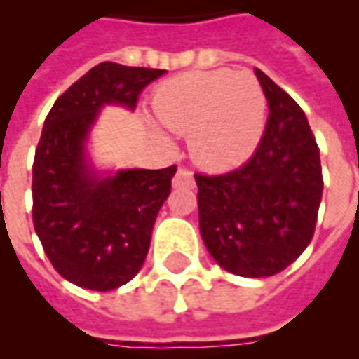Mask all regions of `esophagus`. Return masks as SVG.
<instances>
[{
    "label": "esophagus",
    "mask_w": 359,
    "mask_h": 359,
    "mask_svg": "<svg viewBox=\"0 0 359 359\" xmlns=\"http://www.w3.org/2000/svg\"><path fill=\"white\" fill-rule=\"evenodd\" d=\"M196 186V179L190 169L179 168V171L173 177V188H194Z\"/></svg>",
    "instance_id": "esophagus-1"
}]
</instances>
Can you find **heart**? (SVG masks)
Segmentation results:
<instances>
[{"label": "heart", "instance_id": "obj_1", "mask_svg": "<svg viewBox=\"0 0 359 359\" xmlns=\"http://www.w3.org/2000/svg\"><path fill=\"white\" fill-rule=\"evenodd\" d=\"M152 108L175 134H188L194 160L212 171L242 165L261 143L266 97L250 72L197 70L156 87Z\"/></svg>", "mask_w": 359, "mask_h": 359}]
</instances>
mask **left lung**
Here are the masks:
<instances>
[{"label": "left lung", "mask_w": 359, "mask_h": 359, "mask_svg": "<svg viewBox=\"0 0 359 359\" xmlns=\"http://www.w3.org/2000/svg\"><path fill=\"white\" fill-rule=\"evenodd\" d=\"M255 74L270 109L257 151L229 173H196V182L199 229L214 261L236 276L268 278L311 242L324 182L306 114L262 70Z\"/></svg>", "instance_id": "1"}]
</instances>
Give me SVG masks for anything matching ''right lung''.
<instances>
[{
  "label": "right lung",
  "mask_w": 359,
  "mask_h": 359,
  "mask_svg": "<svg viewBox=\"0 0 359 359\" xmlns=\"http://www.w3.org/2000/svg\"><path fill=\"white\" fill-rule=\"evenodd\" d=\"M165 70L100 63L50 109L33 162V225L44 253L81 289H119L140 272L177 165L123 169L100 177L86 140L106 104L134 109L140 93Z\"/></svg>",
  "instance_id": "1"
}]
</instances>
